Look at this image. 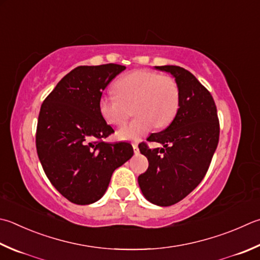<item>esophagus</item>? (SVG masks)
<instances>
[{"label":"esophagus","mask_w":260,"mask_h":260,"mask_svg":"<svg viewBox=\"0 0 260 260\" xmlns=\"http://www.w3.org/2000/svg\"><path fill=\"white\" fill-rule=\"evenodd\" d=\"M132 147H134V151H135V154H138V153H139L138 144H137V143H132Z\"/></svg>","instance_id":"1"}]
</instances>
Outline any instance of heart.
<instances>
[{"instance_id": "1", "label": "heart", "mask_w": 260, "mask_h": 260, "mask_svg": "<svg viewBox=\"0 0 260 260\" xmlns=\"http://www.w3.org/2000/svg\"><path fill=\"white\" fill-rule=\"evenodd\" d=\"M116 95H103L100 111L112 125H121L134 109L137 116L116 132L121 140H140L154 128L169 125L178 113L180 88L172 77L150 70L126 73L115 82Z\"/></svg>"}]
</instances>
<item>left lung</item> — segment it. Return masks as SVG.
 Masks as SVG:
<instances>
[{
	"label": "left lung",
	"instance_id": "obj_1",
	"mask_svg": "<svg viewBox=\"0 0 260 260\" xmlns=\"http://www.w3.org/2000/svg\"><path fill=\"white\" fill-rule=\"evenodd\" d=\"M155 69L175 78L180 106L168 128L147 138L163 148L151 149L146 143L139 144L149 165L138 176V183L148 202L171 206L187 197L206 175L218 144L219 122L212 95L192 73L176 66Z\"/></svg>",
	"mask_w": 260,
	"mask_h": 260
}]
</instances>
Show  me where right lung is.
<instances>
[{"instance_id": "1", "label": "right lung", "mask_w": 260, "mask_h": 260, "mask_svg": "<svg viewBox=\"0 0 260 260\" xmlns=\"http://www.w3.org/2000/svg\"><path fill=\"white\" fill-rule=\"evenodd\" d=\"M124 66H80L60 80L39 112L36 148L48 180L63 197L89 205L103 197L114 170L134 155L128 143L107 144L113 134L100 111L103 90Z\"/></svg>"}]
</instances>
